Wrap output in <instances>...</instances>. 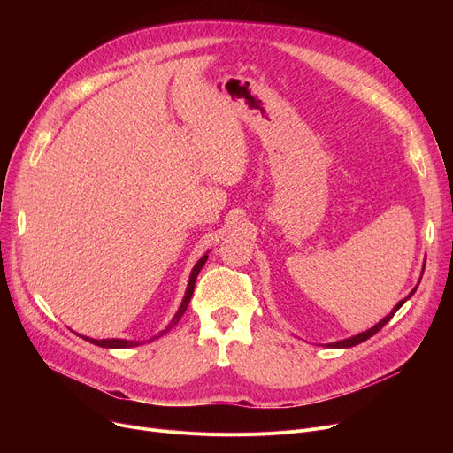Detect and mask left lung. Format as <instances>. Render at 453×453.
<instances>
[{"instance_id":"left-lung-1","label":"left lung","mask_w":453,"mask_h":453,"mask_svg":"<svg viewBox=\"0 0 453 453\" xmlns=\"http://www.w3.org/2000/svg\"><path fill=\"white\" fill-rule=\"evenodd\" d=\"M415 290H417V287L411 290V294L406 297V299H402L395 308H393V311L382 319V321H380V323H376L372 328H369V330H365V332H362V334H356V336H352V338H347V340H342V342H334V343H328V347H332V349H347V347H354V345H358V343H362V342H365V340H369L371 336H374L376 334V332L378 330H382L386 325H388V321L395 316V312L398 311V308L403 304V303H406L413 294H415Z\"/></svg>"}]
</instances>
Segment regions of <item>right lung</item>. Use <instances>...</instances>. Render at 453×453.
<instances>
[{"label": "right lung", "instance_id": "1", "mask_svg": "<svg viewBox=\"0 0 453 453\" xmlns=\"http://www.w3.org/2000/svg\"><path fill=\"white\" fill-rule=\"evenodd\" d=\"M205 260H207V255H203L198 263L195 265V268H193V272H190V277H188V284H187V292H185V297H183V301H181V304H180V311L176 312V316L173 318V321H171V325L166 326L165 330H161L157 336H154V338H150V342L152 340H156V338H159V336H163L165 332H169L180 319H181V316H183V312L187 311V306H188V303H190V297H193V292H195V284H196V277H198V273H200V270L203 268V265H205ZM84 338V336H82ZM84 340H88L89 343H93V345H99V347H104V349H127V347H137V345H141L142 342H130V340H91V338H84Z\"/></svg>", "mask_w": 453, "mask_h": 453}]
</instances>
